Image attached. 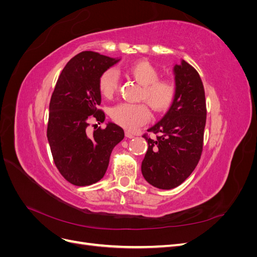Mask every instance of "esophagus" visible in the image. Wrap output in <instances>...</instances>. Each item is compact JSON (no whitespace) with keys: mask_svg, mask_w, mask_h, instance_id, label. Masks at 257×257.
<instances>
[{"mask_svg":"<svg viewBox=\"0 0 257 257\" xmlns=\"http://www.w3.org/2000/svg\"><path fill=\"white\" fill-rule=\"evenodd\" d=\"M125 137L131 139V138H134V135L132 134V133H130V132H125Z\"/></svg>","mask_w":257,"mask_h":257,"instance_id":"esophagus-1","label":"esophagus"}]
</instances>
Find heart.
<instances>
[{"label":"heart","instance_id":"heart-1","mask_svg":"<svg viewBox=\"0 0 257 257\" xmlns=\"http://www.w3.org/2000/svg\"><path fill=\"white\" fill-rule=\"evenodd\" d=\"M126 74L143 85L139 99L145 100L154 112H166L175 103L178 94L177 83L169 78L160 79L159 69L148 61L141 60L132 63L126 69ZM98 89L105 97H111L118 91L119 79L113 69H106L100 74ZM110 116L114 123L123 128L134 131L148 122L150 111L143 103H121L111 108Z\"/></svg>","mask_w":257,"mask_h":257}]
</instances>
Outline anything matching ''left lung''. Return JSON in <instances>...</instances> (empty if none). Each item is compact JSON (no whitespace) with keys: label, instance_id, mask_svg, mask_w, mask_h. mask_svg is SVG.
<instances>
[{"label":"left lung","instance_id":"left-lung-1","mask_svg":"<svg viewBox=\"0 0 257 257\" xmlns=\"http://www.w3.org/2000/svg\"><path fill=\"white\" fill-rule=\"evenodd\" d=\"M178 94L160 122L144 134L148 150L142 163L146 181L162 190L180 185L197 166L203 152L207 109L203 81L188 62L175 65Z\"/></svg>","mask_w":257,"mask_h":257}]
</instances>
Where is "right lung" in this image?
<instances>
[{"instance_id": "obj_1", "label": "right lung", "mask_w": 257, "mask_h": 257, "mask_svg": "<svg viewBox=\"0 0 257 257\" xmlns=\"http://www.w3.org/2000/svg\"><path fill=\"white\" fill-rule=\"evenodd\" d=\"M120 59L82 51L67 62L54 87L49 104L47 137L53 162L66 181L91 185L106 173L113 148L124 138L114 123L87 133L91 120L103 123L98 78Z\"/></svg>"}]
</instances>
